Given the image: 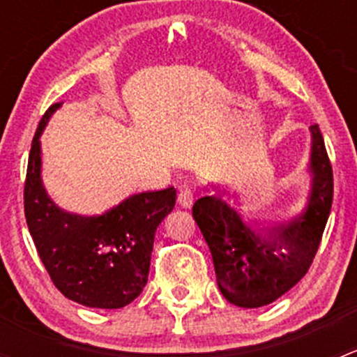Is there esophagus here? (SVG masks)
<instances>
[{
	"instance_id": "obj_1",
	"label": "esophagus",
	"mask_w": 357,
	"mask_h": 357,
	"mask_svg": "<svg viewBox=\"0 0 357 357\" xmlns=\"http://www.w3.org/2000/svg\"><path fill=\"white\" fill-rule=\"evenodd\" d=\"M193 200H195V192L190 186H181L178 192V204L183 208H190L193 205Z\"/></svg>"
}]
</instances>
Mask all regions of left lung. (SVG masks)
Segmentation results:
<instances>
[{"instance_id":"1","label":"left lung","mask_w":357,"mask_h":357,"mask_svg":"<svg viewBox=\"0 0 357 357\" xmlns=\"http://www.w3.org/2000/svg\"><path fill=\"white\" fill-rule=\"evenodd\" d=\"M311 131V192L304 212L273 228H250L219 195L193 204V218L211 248L225 298L238 307H262L301 282L312 264L333 200V172L319 126Z\"/></svg>"}]
</instances>
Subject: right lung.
Listing matches in <instances>:
<instances>
[{"label":"right lung","mask_w":357,"mask_h":357,"mask_svg":"<svg viewBox=\"0 0 357 357\" xmlns=\"http://www.w3.org/2000/svg\"><path fill=\"white\" fill-rule=\"evenodd\" d=\"M43 115L29 153L24 211L38 254L67 298L96 309L131 304L146 285L157 226L174 208L176 190L131 195L100 215L62 211L41 179V132L53 112Z\"/></svg>","instance_id":"1"}]
</instances>
